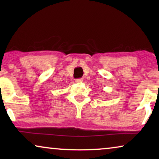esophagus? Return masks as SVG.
<instances>
[{
	"label": "esophagus",
	"instance_id": "esophagus-1",
	"mask_svg": "<svg viewBox=\"0 0 159 159\" xmlns=\"http://www.w3.org/2000/svg\"><path fill=\"white\" fill-rule=\"evenodd\" d=\"M82 81H83V79H82V78H80V79L75 80V82H82Z\"/></svg>",
	"mask_w": 159,
	"mask_h": 159
}]
</instances>
